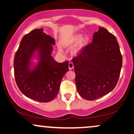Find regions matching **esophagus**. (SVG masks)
Returning a JSON list of instances; mask_svg holds the SVG:
<instances>
[{
	"label": "esophagus",
	"mask_w": 134,
	"mask_h": 134,
	"mask_svg": "<svg viewBox=\"0 0 134 134\" xmlns=\"http://www.w3.org/2000/svg\"><path fill=\"white\" fill-rule=\"evenodd\" d=\"M74 68V65L72 62H69V70H72Z\"/></svg>",
	"instance_id": "34e87169"
}]
</instances>
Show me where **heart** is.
I'll return each instance as SVG.
<instances>
[{"label":"heart","instance_id":"b5f03b06","mask_svg":"<svg viewBox=\"0 0 134 134\" xmlns=\"http://www.w3.org/2000/svg\"><path fill=\"white\" fill-rule=\"evenodd\" d=\"M89 41V37L87 36H83L81 34H77L74 35L69 39L68 40L65 42V44L67 47H71V46L76 44L74 50V53L78 54L82 51V50L86 47ZM60 51H62L61 49H59Z\"/></svg>","mask_w":134,"mask_h":134}]
</instances>
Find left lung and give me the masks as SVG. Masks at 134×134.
Segmentation results:
<instances>
[{"mask_svg": "<svg viewBox=\"0 0 134 134\" xmlns=\"http://www.w3.org/2000/svg\"><path fill=\"white\" fill-rule=\"evenodd\" d=\"M78 93L84 99L94 100L111 92L117 84L122 56L116 38L99 27L91 43L72 59Z\"/></svg>", "mask_w": 134, "mask_h": 134, "instance_id": "obj_1", "label": "left lung"}]
</instances>
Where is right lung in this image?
Returning <instances> with one entry per match:
<instances>
[{
    "label": "right lung",
    "instance_id": "obj_1",
    "mask_svg": "<svg viewBox=\"0 0 134 134\" xmlns=\"http://www.w3.org/2000/svg\"><path fill=\"white\" fill-rule=\"evenodd\" d=\"M55 44L54 38L43 29L33 30L20 43L14 60V77L19 90L30 99L43 103L53 100L69 70L67 61L58 63L52 56Z\"/></svg>",
    "mask_w": 134,
    "mask_h": 134
}]
</instances>
